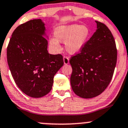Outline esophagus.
Here are the masks:
<instances>
[{"instance_id":"esophagus-1","label":"esophagus","mask_w":128,"mask_h":128,"mask_svg":"<svg viewBox=\"0 0 128 128\" xmlns=\"http://www.w3.org/2000/svg\"><path fill=\"white\" fill-rule=\"evenodd\" d=\"M63 59H64V64H69V59L68 56H64V58H63Z\"/></svg>"}]
</instances>
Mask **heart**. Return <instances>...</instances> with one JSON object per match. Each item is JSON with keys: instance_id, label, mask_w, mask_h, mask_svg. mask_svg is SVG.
<instances>
[{"instance_id": "1", "label": "heart", "mask_w": 128, "mask_h": 128, "mask_svg": "<svg viewBox=\"0 0 128 128\" xmlns=\"http://www.w3.org/2000/svg\"><path fill=\"white\" fill-rule=\"evenodd\" d=\"M90 31L86 26L77 24L61 26L55 30V38L50 39V48L58 52L60 50L59 42H61L66 43V49L69 53H77L85 46Z\"/></svg>"}]
</instances>
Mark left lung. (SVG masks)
I'll use <instances>...</instances> for the list:
<instances>
[{"label": "left lung", "instance_id": "left-lung-1", "mask_svg": "<svg viewBox=\"0 0 128 128\" xmlns=\"http://www.w3.org/2000/svg\"><path fill=\"white\" fill-rule=\"evenodd\" d=\"M97 30L80 51L70 57V84L80 97H95L107 88L117 61L115 40L109 28L96 21Z\"/></svg>", "mask_w": 128, "mask_h": 128}]
</instances>
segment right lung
Returning <instances> with one entry per match:
<instances>
[{"instance_id": "obj_1", "label": "right lung", "mask_w": 128, "mask_h": 128, "mask_svg": "<svg viewBox=\"0 0 128 128\" xmlns=\"http://www.w3.org/2000/svg\"><path fill=\"white\" fill-rule=\"evenodd\" d=\"M44 24L34 19L14 31L7 49V62L14 81L28 96L40 98L52 88L54 76L64 64L60 54H50L42 36Z\"/></svg>"}]
</instances>
